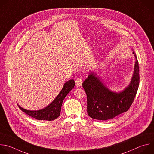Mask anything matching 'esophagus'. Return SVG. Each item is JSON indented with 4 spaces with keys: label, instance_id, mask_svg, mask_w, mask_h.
<instances>
[{
    "label": "esophagus",
    "instance_id": "esophagus-1",
    "mask_svg": "<svg viewBox=\"0 0 154 154\" xmlns=\"http://www.w3.org/2000/svg\"><path fill=\"white\" fill-rule=\"evenodd\" d=\"M82 83V80L81 78H78L77 79H75V84H76V85L77 86H78V87L81 86Z\"/></svg>",
    "mask_w": 154,
    "mask_h": 154
}]
</instances>
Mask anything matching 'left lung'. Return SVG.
Wrapping results in <instances>:
<instances>
[{"label": "left lung", "instance_id": "1", "mask_svg": "<svg viewBox=\"0 0 154 154\" xmlns=\"http://www.w3.org/2000/svg\"><path fill=\"white\" fill-rule=\"evenodd\" d=\"M134 72L128 87L120 93L107 88L94 73L82 82L87 95V113L92 118L105 121L127 112L134 102L140 83L139 66L137 56Z\"/></svg>", "mask_w": 154, "mask_h": 154}]
</instances>
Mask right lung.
Listing matches in <instances>:
<instances>
[{
  "label": "right lung",
  "instance_id": "1",
  "mask_svg": "<svg viewBox=\"0 0 154 154\" xmlns=\"http://www.w3.org/2000/svg\"><path fill=\"white\" fill-rule=\"evenodd\" d=\"M75 81L73 79L69 80L66 82L64 85L63 89L61 90L60 93L58 94L54 100L47 107L39 110L32 111L24 109L20 107V109L28 115L32 116L38 120H47L52 121L57 118L60 115L61 106H62L63 102L69 93V91L74 87Z\"/></svg>",
  "mask_w": 154,
  "mask_h": 154
}]
</instances>
